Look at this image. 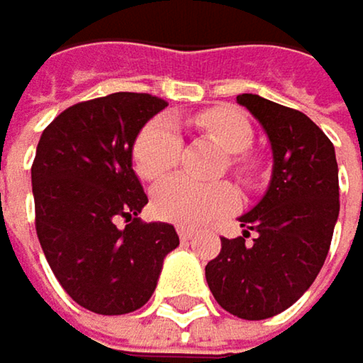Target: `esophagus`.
<instances>
[{
  "mask_svg": "<svg viewBox=\"0 0 363 363\" xmlns=\"http://www.w3.org/2000/svg\"><path fill=\"white\" fill-rule=\"evenodd\" d=\"M177 235H179V239H182L184 243H188V241L194 237V233H192L190 228H186V226H177Z\"/></svg>",
  "mask_w": 363,
  "mask_h": 363,
  "instance_id": "1",
  "label": "esophagus"
}]
</instances>
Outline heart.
Returning <instances> with one entry per match:
<instances>
[{
    "instance_id": "1",
    "label": "heart",
    "mask_w": 363,
    "mask_h": 363,
    "mask_svg": "<svg viewBox=\"0 0 363 363\" xmlns=\"http://www.w3.org/2000/svg\"><path fill=\"white\" fill-rule=\"evenodd\" d=\"M192 126L226 152V169L241 184H254L262 162L250 150L254 128L250 120L230 107H211L190 118ZM182 156V137L169 120L147 122L133 143L135 173L145 182H156L171 173ZM237 203L235 190L226 182L201 184L188 177H171L152 190V211L156 218L196 228L218 216L228 213Z\"/></svg>"
}]
</instances>
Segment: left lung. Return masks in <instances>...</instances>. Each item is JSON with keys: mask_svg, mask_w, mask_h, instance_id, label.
<instances>
[{"mask_svg": "<svg viewBox=\"0 0 363 363\" xmlns=\"http://www.w3.org/2000/svg\"><path fill=\"white\" fill-rule=\"evenodd\" d=\"M237 101L271 139L272 179L264 199L239 218L243 237H222L205 277L222 308L256 321L289 308L321 271L340 209L338 164L332 141L302 111L258 94Z\"/></svg>", "mask_w": 363, "mask_h": 363, "instance_id": "left-lung-1", "label": "left lung"}]
</instances>
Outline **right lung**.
Returning a JSON list of instances; mask_svg holds the SVG:
<instances>
[{"instance_id": "obj_1", "label": "right lung", "mask_w": 363, "mask_h": 363, "mask_svg": "<svg viewBox=\"0 0 363 363\" xmlns=\"http://www.w3.org/2000/svg\"><path fill=\"white\" fill-rule=\"evenodd\" d=\"M167 105L147 92L82 101L61 111L38 143L31 164L38 239L63 289L92 313L143 306L164 256L179 245L171 224L137 218L147 196L130 167L137 133Z\"/></svg>"}]
</instances>
